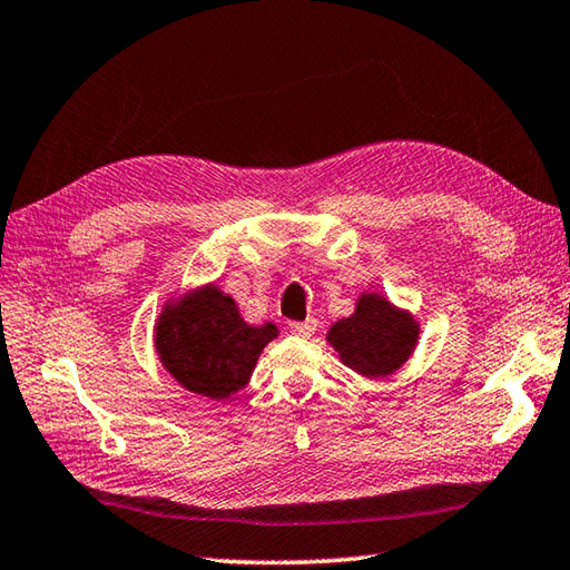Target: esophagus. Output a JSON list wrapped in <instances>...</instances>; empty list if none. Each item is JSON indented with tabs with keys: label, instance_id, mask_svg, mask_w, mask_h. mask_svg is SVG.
<instances>
[{
	"label": "esophagus",
	"instance_id": "1",
	"mask_svg": "<svg viewBox=\"0 0 570 570\" xmlns=\"http://www.w3.org/2000/svg\"><path fill=\"white\" fill-rule=\"evenodd\" d=\"M289 330H293L299 336H312L317 332V320L307 317L305 322H289Z\"/></svg>",
	"mask_w": 570,
	"mask_h": 570
}]
</instances>
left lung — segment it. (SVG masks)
<instances>
[{
	"instance_id": "1",
	"label": "left lung",
	"mask_w": 570,
	"mask_h": 570,
	"mask_svg": "<svg viewBox=\"0 0 570 570\" xmlns=\"http://www.w3.org/2000/svg\"><path fill=\"white\" fill-rule=\"evenodd\" d=\"M415 340L413 317L376 293L358 297L354 315L330 330V342L342 362L364 376L393 374L411 356Z\"/></svg>"
}]
</instances>
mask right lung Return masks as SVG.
I'll return each instance as SVG.
<instances>
[{
    "label": "right lung",
    "instance_id": "1",
    "mask_svg": "<svg viewBox=\"0 0 570 570\" xmlns=\"http://www.w3.org/2000/svg\"><path fill=\"white\" fill-rule=\"evenodd\" d=\"M275 334L273 324L250 327L234 299L206 287L161 312L155 340L161 364L181 386L220 401L246 386Z\"/></svg>",
    "mask_w": 570,
    "mask_h": 570
}]
</instances>
